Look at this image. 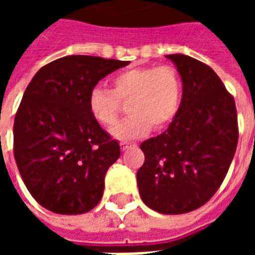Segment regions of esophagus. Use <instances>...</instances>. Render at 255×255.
<instances>
[{"label": "esophagus", "mask_w": 255, "mask_h": 255, "mask_svg": "<svg viewBox=\"0 0 255 255\" xmlns=\"http://www.w3.org/2000/svg\"><path fill=\"white\" fill-rule=\"evenodd\" d=\"M128 147H131V143H128V142H122V150H127Z\"/></svg>", "instance_id": "obj_1"}]
</instances>
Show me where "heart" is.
Here are the masks:
<instances>
[{
    "label": "heart",
    "mask_w": 255,
    "mask_h": 255,
    "mask_svg": "<svg viewBox=\"0 0 255 255\" xmlns=\"http://www.w3.org/2000/svg\"><path fill=\"white\" fill-rule=\"evenodd\" d=\"M183 84L171 65L132 68L112 79V90L95 86L87 95V106L95 122L112 126L120 102H127L129 116L117 123L111 132L120 140L143 136L153 127L161 131L171 124L182 104Z\"/></svg>",
    "instance_id": "b5f03b06"
}]
</instances>
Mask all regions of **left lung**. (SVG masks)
Masks as SVG:
<instances>
[{"instance_id":"obj_1","label":"left lung","mask_w":255,"mask_h":255,"mask_svg":"<svg viewBox=\"0 0 255 255\" xmlns=\"http://www.w3.org/2000/svg\"><path fill=\"white\" fill-rule=\"evenodd\" d=\"M180 73V109L166 131L140 144L136 173L140 198L162 214L201 208L230 169L238 146L234 97L212 68L184 54H168Z\"/></svg>"}]
</instances>
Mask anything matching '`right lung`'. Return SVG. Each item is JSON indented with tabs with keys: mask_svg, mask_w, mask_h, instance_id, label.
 <instances>
[{
	"mask_svg": "<svg viewBox=\"0 0 255 255\" xmlns=\"http://www.w3.org/2000/svg\"><path fill=\"white\" fill-rule=\"evenodd\" d=\"M128 64L67 56L42 67L27 86L14 117V160L27 190L53 213H87L101 201L120 144L91 116L87 95Z\"/></svg>",
	"mask_w": 255,
	"mask_h": 255,
	"instance_id": "1",
	"label": "right lung"
}]
</instances>
